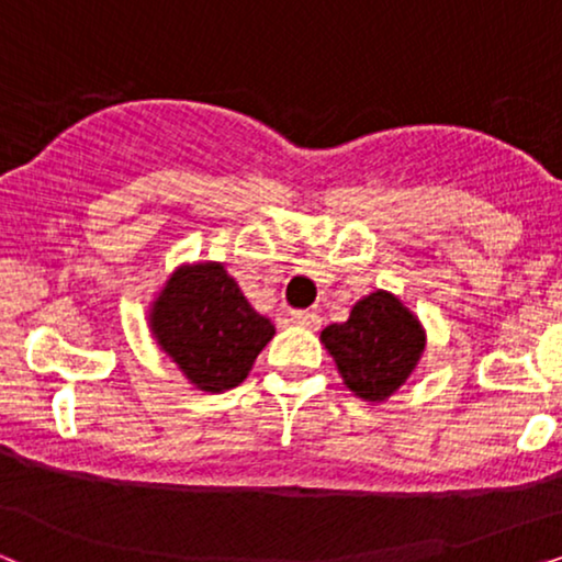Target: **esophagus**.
Here are the masks:
<instances>
[{
  "label": "esophagus",
  "instance_id": "esophagus-1",
  "mask_svg": "<svg viewBox=\"0 0 562 562\" xmlns=\"http://www.w3.org/2000/svg\"><path fill=\"white\" fill-rule=\"evenodd\" d=\"M293 324H297V326H303V328H311V331H316V328L321 326V316L318 313H313V311H293Z\"/></svg>",
  "mask_w": 562,
  "mask_h": 562
}]
</instances>
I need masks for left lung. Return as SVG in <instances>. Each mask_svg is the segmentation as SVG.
Wrapping results in <instances>:
<instances>
[{
    "mask_svg": "<svg viewBox=\"0 0 562 562\" xmlns=\"http://www.w3.org/2000/svg\"><path fill=\"white\" fill-rule=\"evenodd\" d=\"M344 385L362 401L380 403L406 383L426 347L418 318L393 293L375 290L355 303L344 324L321 331Z\"/></svg>",
    "mask_w": 562,
    "mask_h": 562,
    "instance_id": "8db88e82",
    "label": "left lung"
}]
</instances>
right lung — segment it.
Masks as SVG:
<instances>
[{
	"instance_id": "add662e5",
	"label": "right lung",
	"mask_w": 562,
	"mask_h": 562,
	"mask_svg": "<svg viewBox=\"0 0 562 562\" xmlns=\"http://www.w3.org/2000/svg\"><path fill=\"white\" fill-rule=\"evenodd\" d=\"M148 326L182 375L205 393L244 383L274 324L246 301L221 261L182 265L148 311Z\"/></svg>"
}]
</instances>
